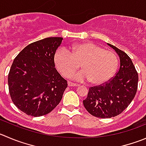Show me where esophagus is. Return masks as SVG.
Listing matches in <instances>:
<instances>
[{
	"label": "esophagus",
	"mask_w": 146,
	"mask_h": 146,
	"mask_svg": "<svg viewBox=\"0 0 146 146\" xmlns=\"http://www.w3.org/2000/svg\"><path fill=\"white\" fill-rule=\"evenodd\" d=\"M68 86H69V87H77V86H79L78 84H76V83H73L72 82H68Z\"/></svg>",
	"instance_id": "esophagus-1"
}]
</instances>
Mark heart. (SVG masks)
<instances>
[{
	"label": "heart",
	"instance_id": "b5f03b06",
	"mask_svg": "<svg viewBox=\"0 0 146 146\" xmlns=\"http://www.w3.org/2000/svg\"><path fill=\"white\" fill-rule=\"evenodd\" d=\"M54 59L56 68L64 77L73 74L81 64L83 70L71 77L81 81L89 80L95 85L110 80L118 66V59L113 51L89 42L75 44L70 52L66 48H59Z\"/></svg>",
	"mask_w": 146,
	"mask_h": 146
}]
</instances>
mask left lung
I'll use <instances>...</instances> for the list:
<instances>
[{
    "mask_svg": "<svg viewBox=\"0 0 146 146\" xmlns=\"http://www.w3.org/2000/svg\"><path fill=\"white\" fill-rule=\"evenodd\" d=\"M120 57V69L110 80L89 89L83 100L85 109L92 115L100 118L115 117L127 108L138 89V74L128 55L112 44Z\"/></svg>",
    "mask_w": 146,
    "mask_h": 146,
    "instance_id": "left-lung-1",
    "label": "left lung"
}]
</instances>
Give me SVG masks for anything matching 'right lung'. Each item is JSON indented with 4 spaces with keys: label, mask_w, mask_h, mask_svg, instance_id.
<instances>
[{
    "label": "right lung",
    "mask_w": 146,
    "mask_h": 146,
    "mask_svg": "<svg viewBox=\"0 0 146 146\" xmlns=\"http://www.w3.org/2000/svg\"><path fill=\"white\" fill-rule=\"evenodd\" d=\"M62 37H48L25 47L13 60L8 77L13 104L34 117L45 115L60 102L67 82L55 68Z\"/></svg>",
    "instance_id": "right-lung-1"
}]
</instances>
